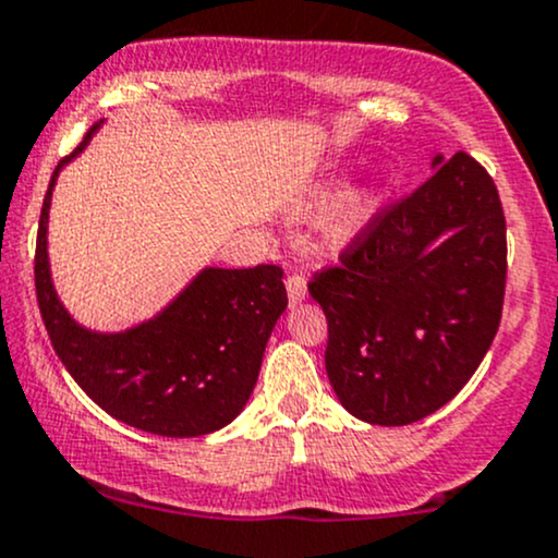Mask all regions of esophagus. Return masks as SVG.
Instances as JSON below:
<instances>
[{"instance_id": "esophagus-1", "label": "esophagus", "mask_w": 558, "mask_h": 558, "mask_svg": "<svg viewBox=\"0 0 558 558\" xmlns=\"http://www.w3.org/2000/svg\"><path fill=\"white\" fill-rule=\"evenodd\" d=\"M286 288H288V301H291V306H296L301 304V299L306 296V278L299 270L288 272Z\"/></svg>"}]
</instances>
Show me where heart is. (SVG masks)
<instances>
[{"label":"heart","mask_w":558,"mask_h":558,"mask_svg":"<svg viewBox=\"0 0 558 558\" xmlns=\"http://www.w3.org/2000/svg\"><path fill=\"white\" fill-rule=\"evenodd\" d=\"M332 198V191H325L323 196L317 198L319 207H325ZM377 204H380V189L375 183L356 185V189H349L345 194L338 196V202L332 204V213L328 220V235L330 241L343 243L349 241L351 235H356L360 230L367 226L369 217L375 215Z\"/></svg>","instance_id":"1"}]
</instances>
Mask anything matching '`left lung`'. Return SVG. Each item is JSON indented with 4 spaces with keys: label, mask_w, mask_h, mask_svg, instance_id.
Wrapping results in <instances>:
<instances>
[{
    "label": "left lung",
    "mask_w": 558,
    "mask_h": 558,
    "mask_svg": "<svg viewBox=\"0 0 558 558\" xmlns=\"http://www.w3.org/2000/svg\"><path fill=\"white\" fill-rule=\"evenodd\" d=\"M312 272L325 369L354 417L412 425L466 386L498 332L506 217L488 170L457 151Z\"/></svg>",
    "instance_id": "8db88e82"
}]
</instances>
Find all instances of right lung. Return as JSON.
I'll return each instance as SVG.
<instances>
[{
	"mask_svg": "<svg viewBox=\"0 0 558 558\" xmlns=\"http://www.w3.org/2000/svg\"><path fill=\"white\" fill-rule=\"evenodd\" d=\"M94 131L57 162L38 217L34 278L44 328L68 373L114 420L168 438L207 435L252 396L267 338L288 306L283 270L209 267L151 323L120 336L78 328L49 280L47 217L57 172Z\"/></svg>",
	"mask_w": 558,
	"mask_h": 558,
	"instance_id": "add662e5",
	"label": "right lung"
}]
</instances>
